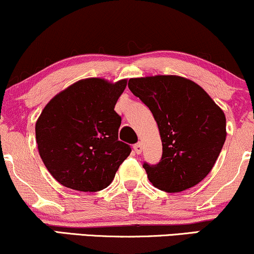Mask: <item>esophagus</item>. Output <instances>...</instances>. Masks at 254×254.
I'll return each instance as SVG.
<instances>
[{"label": "esophagus", "instance_id": "34e87169", "mask_svg": "<svg viewBox=\"0 0 254 254\" xmlns=\"http://www.w3.org/2000/svg\"><path fill=\"white\" fill-rule=\"evenodd\" d=\"M133 150H134V152L137 153V155H140V153H142V151H143L142 144H140V143L134 144V145H133Z\"/></svg>", "mask_w": 254, "mask_h": 254}]
</instances>
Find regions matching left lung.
I'll use <instances>...</instances> for the list:
<instances>
[{
    "label": "left lung",
    "instance_id": "left-lung-1",
    "mask_svg": "<svg viewBox=\"0 0 254 254\" xmlns=\"http://www.w3.org/2000/svg\"><path fill=\"white\" fill-rule=\"evenodd\" d=\"M127 85L152 112L162 139L160 162L143 165L149 181L171 193L197 185L212 170L225 143L224 111L201 86L181 76L130 78Z\"/></svg>",
    "mask_w": 254,
    "mask_h": 254
}]
</instances>
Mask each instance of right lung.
<instances>
[{
    "mask_svg": "<svg viewBox=\"0 0 254 254\" xmlns=\"http://www.w3.org/2000/svg\"><path fill=\"white\" fill-rule=\"evenodd\" d=\"M127 79L85 78L49 101L36 122L38 153L50 175L72 190L96 192L114 181L131 147L118 140L115 111Z\"/></svg>",
    "mask_w": 254,
    "mask_h": 254,
    "instance_id": "obj_1",
    "label": "right lung"
}]
</instances>
